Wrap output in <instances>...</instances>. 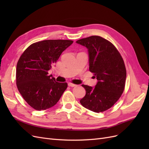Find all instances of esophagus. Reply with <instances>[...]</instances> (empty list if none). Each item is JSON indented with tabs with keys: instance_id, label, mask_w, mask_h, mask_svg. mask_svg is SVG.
Masks as SVG:
<instances>
[{
	"instance_id": "1",
	"label": "esophagus",
	"mask_w": 149,
	"mask_h": 149,
	"mask_svg": "<svg viewBox=\"0 0 149 149\" xmlns=\"http://www.w3.org/2000/svg\"><path fill=\"white\" fill-rule=\"evenodd\" d=\"M68 84V86H70V87H74V86H76V84H73V83H69Z\"/></svg>"
}]
</instances>
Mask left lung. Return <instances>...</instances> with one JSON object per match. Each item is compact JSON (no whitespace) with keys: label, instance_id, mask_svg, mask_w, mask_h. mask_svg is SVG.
Instances as JSON below:
<instances>
[{"label":"left lung","instance_id":"obj_1","mask_svg":"<svg viewBox=\"0 0 149 149\" xmlns=\"http://www.w3.org/2000/svg\"><path fill=\"white\" fill-rule=\"evenodd\" d=\"M76 42L87 48L89 69L97 80L95 87L82 84L86 95L80 103L94 112L105 111L118 101L124 91L126 78L124 60L113 44L100 36Z\"/></svg>","mask_w":149,"mask_h":149}]
</instances>
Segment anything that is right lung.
Wrapping results in <instances>:
<instances>
[{"mask_svg":"<svg viewBox=\"0 0 149 149\" xmlns=\"http://www.w3.org/2000/svg\"><path fill=\"white\" fill-rule=\"evenodd\" d=\"M73 43L68 40H47L31 44L20 57L16 84L22 96L33 109L45 110L55 106L68 86L58 83L48 71L62 52Z\"/></svg>","mask_w":149,"mask_h":149,"instance_id":"obj_1","label":"right lung"}]
</instances>
